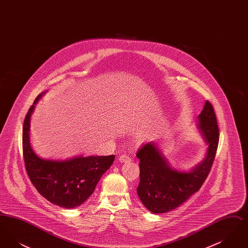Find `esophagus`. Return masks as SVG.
Listing matches in <instances>:
<instances>
[{
	"instance_id": "1",
	"label": "esophagus",
	"mask_w": 248,
	"mask_h": 248,
	"mask_svg": "<svg viewBox=\"0 0 248 248\" xmlns=\"http://www.w3.org/2000/svg\"><path fill=\"white\" fill-rule=\"evenodd\" d=\"M119 161L121 163H130L131 162V158L126 154H123V155H121L119 157Z\"/></svg>"
}]
</instances>
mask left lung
Listing matches in <instances>:
<instances>
[{
    "label": "left lung",
    "instance_id": "obj_1",
    "mask_svg": "<svg viewBox=\"0 0 248 248\" xmlns=\"http://www.w3.org/2000/svg\"><path fill=\"white\" fill-rule=\"evenodd\" d=\"M198 128L208 145L205 158L189 172L173 169L154 142L143 144L137 153L140 181L138 195L154 214L177 208L200 189L208 176L217 153L219 131L212 104L207 100L198 116Z\"/></svg>",
    "mask_w": 248,
    "mask_h": 248
}]
</instances>
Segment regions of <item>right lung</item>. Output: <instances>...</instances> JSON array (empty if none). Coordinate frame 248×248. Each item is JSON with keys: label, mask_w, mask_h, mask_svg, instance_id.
Returning <instances> with one entry per match:
<instances>
[{"label": "right lung", "mask_w": 248, "mask_h": 248, "mask_svg": "<svg viewBox=\"0 0 248 248\" xmlns=\"http://www.w3.org/2000/svg\"><path fill=\"white\" fill-rule=\"evenodd\" d=\"M38 95L24 120L22 147L28 176L39 193L50 202L64 208L81 205L94 192L100 177L115 157L79 156L66 161L46 160L33 152L30 143V120Z\"/></svg>", "instance_id": "right-lung-1"}]
</instances>
